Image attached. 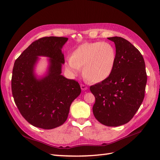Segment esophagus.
<instances>
[{"label": "esophagus", "instance_id": "1", "mask_svg": "<svg viewBox=\"0 0 160 160\" xmlns=\"http://www.w3.org/2000/svg\"><path fill=\"white\" fill-rule=\"evenodd\" d=\"M81 89L83 91H85V90H87L88 89V87H87L84 84H81Z\"/></svg>", "mask_w": 160, "mask_h": 160}]
</instances>
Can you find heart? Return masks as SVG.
I'll list each match as a JSON object with an SVG mask.
<instances>
[{"instance_id": "1", "label": "heart", "mask_w": 160, "mask_h": 160, "mask_svg": "<svg viewBox=\"0 0 160 160\" xmlns=\"http://www.w3.org/2000/svg\"><path fill=\"white\" fill-rule=\"evenodd\" d=\"M115 47L109 42H85L72 52L65 62V69L76 75L82 67L84 78L91 83H99L111 74L116 62Z\"/></svg>"}]
</instances>
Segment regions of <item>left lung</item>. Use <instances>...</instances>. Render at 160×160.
Segmentation results:
<instances>
[{
	"label": "left lung",
	"mask_w": 160,
	"mask_h": 160,
	"mask_svg": "<svg viewBox=\"0 0 160 160\" xmlns=\"http://www.w3.org/2000/svg\"><path fill=\"white\" fill-rule=\"evenodd\" d=\"M108 38L115 45V67L107 79L91 86L90 91L95 98L96 119L117 127L129 122L142 103L147 74L143 56L132 43L119 37Z\"/></svg>",
	"instance_id": "1"
}]
</instances>
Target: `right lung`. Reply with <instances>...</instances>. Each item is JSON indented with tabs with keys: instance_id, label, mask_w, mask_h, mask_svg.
I'll return each instance as SVG.
<instances>
[{
	"instance_id": "right-lung-1",
	"label": "right lung",
	"mask_w": 160,
	"mask_h": 160,
	"mask_svg": "<svg viewBox=\"0 0 160 160\" xmlns=\"http://www.w3.org/2000/svg\"><path fill=\"white\" fill-rule=\"evenodd\" d=\"M67 37H46L32 42L14 62L11 79L12 93L22 117L32 125L51 129L63 124L71 104L81 92L79 83L61 73L65 63L61 49ZM39 56L50 59L48 74L37 79L33 67Z\"/></svg>"
}]
</instances>
